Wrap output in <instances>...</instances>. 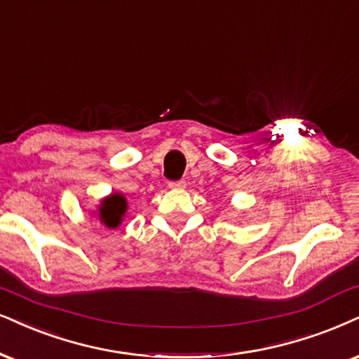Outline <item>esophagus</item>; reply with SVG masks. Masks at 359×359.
Returning a JSON list of instances; mask_svg holds the SVG:
<instances>
[{"mask_svg":"<svg viewBox=\"0 0 359 359\" xmlns=\"http://www.w3.org/2000/svg\"><path fill=\"white\" fill-rule=\"evenodd\" d=\"M185 180H172V182H169V187L170 189H185Z\"/></svg>","mask_w":359,"mask_h":359,"instance_id":"esophagus-1","label":"esophagus"}]
</instances>
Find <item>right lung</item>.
I'll list each match as a JSON object with an SVG mask.
<instances>
[{
    "instance_id": "right-lung-1",
    "label": "right lung",
    "mask_w": 359,
    "mask_h": 359,
    "mask_svg": "<svg viewBox=\"0 0 359 359\" xmlns=\"http://www.w3.org/2000/svg\"><path fill=\"white\" fill-rule=\"evenodd\" d=\"M127 208L126 198L121 194H112L111 197L104 198L101 207H99V220L109 229H116L122 222Z\"/></svg>"
}]
</instances>
